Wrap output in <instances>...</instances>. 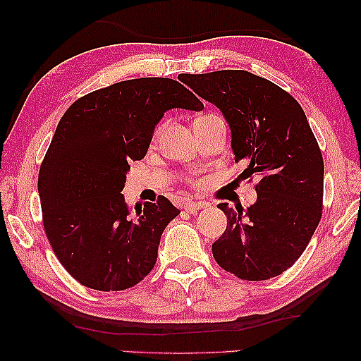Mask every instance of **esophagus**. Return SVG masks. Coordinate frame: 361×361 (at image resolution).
Segmentation results:
<instances>
[{"instance_id": "obj_1", "label": "esophagus", "mask_w": 361, "mask_h": 361, "mask_svg": "<svg viewBox=\"0 0 361 361\" xmlns=\"http://www.w3.org/2000/svg\"><path fill=\"white\" fill-rule=\"evenodd\" d=\"M182 209L185 212H189V214H197V210L202 209V204L199 202H194V200H185L184 205H182Z\"/></svg>"}]
</instances>
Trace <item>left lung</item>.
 Here are the masks:
<instances>
[{
    "label": "left lung",
    "mask_w": 361,
    "mask_h": 361,
    "mask_svg": "<svg viewBox=\"0 0 361 361\" xmlns=\"http://www.w3.org/2000/svg\"><path fill=\"white\" fill-rule=\"evenodd\" d=\"M179 80L220 108L235 161H245V177H259L258 200L248 209L219 205L226 228L212 245L215 261L245 281L283 274L322 216L324 159L304 110L276 83L246 71L180 73Z\"/></svg>",
    "instance_id": "8db88e82"
}]
</instances>
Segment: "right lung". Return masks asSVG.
<instances>
[{
  "label": "right lung",
  "instance_id": "right-lung-1",
  "mask_svg": "<svg viewBox=\"0 0 361 361\" xmlns=\"http://www.w3.org/2000/svg\"><path fill=\"white\" fill-rule=\"evenodd\" d=\"M171 108L202 102L172 78L113 83L73 102L39 169L42 224L68 274L97 290L133 288L154 268L161 235L180 214L164 195L131 214L121 190Z\"/></svg>",
  "mask_w": 361,
  "mask_h": 361
}]
</instances>
